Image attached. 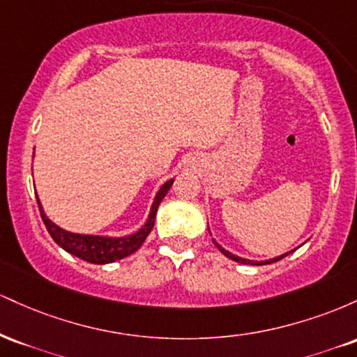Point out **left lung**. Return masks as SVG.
<instances>
[{"mask_svg": "<svg viewBox=\"0 0 357 357\" xmlns=\"http://www.w3.org/2000/svg\"><path fill=\"white\" fill-rule=\"evenodd\" d=\"M213 243H215V245H216V247H218V250H220V252H221V253H223V255H225V257L231 258V260L238 261V264H252V265H264V264H272V261H278V260H282V258H284V257H287V255H289V253H290V252H289V253H285V255L275 257V258H272V260H267V261H258V264H257V261L247 260V258H241V257H236V255H233V253H230V252H228V250H225L223 247H220V245H218V243H216V241H215V240H213Z\"/></svg>", "mask_w": 357, "mask_h": 357, "instance_id": "obj_1", "label": "left lung"}]
</instances>
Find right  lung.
<instances>
[{"mask_svg":"<svg viewBox=\"0 0 357 357\" xmlns=\"http://www.w3.org/2000/svg\"><path fill=\"white\" fill-rule=\"evenodd\" d=\"M174 179H169V181L165 183L161 186V190L155 195L153 208H151L149 218H147L146 225L141 228V230L134 233V235L122 236V238H109V236H93V235H79V233H70L63 228L56 227L50 218H47L45 215L42 204H40V199L36 198L40 208V215H42V220L47 227L48 233L52 235V238L55 240L56 245H60L65 252L72 253V255L82 258V260L90 261V264H112V261L121 260V258H126L130 253L136 252L137 248H141V245L144 243L151 230L154 227L155 213H158L159 204H161L165 196L169 191V188L173 186Z\"/></svg>","mask_w":357,"mask_h":357,"instance_id":"add662e5","label":"right lung"}]
</instances>
